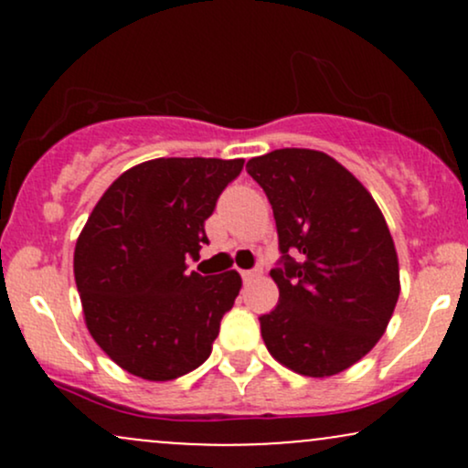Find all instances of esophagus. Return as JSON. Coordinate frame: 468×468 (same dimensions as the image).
I'll use <instances>...</instances> for the list:
<instances>
[{"label":"esophagus","mask_w":468,"mask_h":468,"mask_svg":"<svg viewBox=\"0 0 468 468\" xmlns=\"http://www.w3.org/2000/svg\"><path fill=\"white\" fill-rule=\"evenodd\" d=\"M255 277H260V271H241V279L244 282H252Z\"/></svg>","instance_id":"34e87169"}]
</instances>
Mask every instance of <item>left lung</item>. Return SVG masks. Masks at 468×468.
<instances>
[{
    "label": "left lung",
    "mask_w": 468,
    "mask_h": 468,
    "mask_svg": "<svg viewBox=\"0 0 468 468\" xmlns=\"http://www.w3.org/2000/svg\"><path fill=\"white\" fill-rule=\"evenodd\" d=\"M246 171L275 216L282 260L275 310L260 316L268 352L324 378L361 361L388 330L400 294L394 239L369 191L314 149H275Z\"/></svg>",
    "instance_id": "8db88e82"
}]
</instances>
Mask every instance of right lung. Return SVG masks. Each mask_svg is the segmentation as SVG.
<instances>
[{"mask_svg": "<svg viewBox=\"0 0 468 468\" xmlns=\"http://www.w3.org/2000/svg\"><path fill=\"white\" fill-rule=\"evenodd\" d=\"M241 166V158L147 160L112 182L80 230L74 279L85 325L125 372L174 380L211 356L241 277L189 272L186 260L208 244L204 219Z\"/></svg>", "mask_w": 468, "mask_h": 468, "instance_id": "add662e5", "label": "right lung"}]
</instances>
